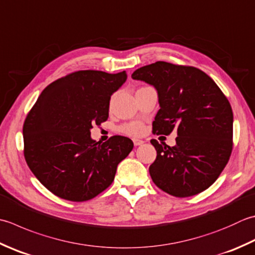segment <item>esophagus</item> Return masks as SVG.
Returning <instances> with one entry per match:
<instances>
[{"mask_svg": "<svg viewBox=\"0 0 255 255\" xmlns=\"http://www.w3.org/2000/svg\"><path fill=\"white\" fill-rule=\"evenodd\" d=\"M144 141L141 140V139H133V144L134 146H140Z\"/></svg>", "mask_w": 255, "mask_h": 255, "instance_id": "obj_1", "label": "esophagus"}]
</instances>
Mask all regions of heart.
<instances>
[{"mask_svg":"<svg viewBox=\"0 0 255 255\" xmlns=\"http://www.w3.org/2000/svg\"><path fill=\"white\" fill-rule=\"evenodd\" d=\"M121 131L128 134V136H132V137L140 136V134H142L143 132V125L138 122L125 124L121 127Z\"/></svg>","mask_w":255,"mask_h":255,"instance_id":"obj_1","label":"heart"}]
</instances>
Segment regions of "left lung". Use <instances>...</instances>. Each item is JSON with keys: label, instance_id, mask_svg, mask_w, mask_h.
Returning <instances> with one entry per match:
<instances>
[{"label": "left lung", "instance_id": "left-lung-1", "mask_svg": "<svg viewBox=\"0 0 255 255\" xmlns=\"http://www.w3.org/2000/svg\"><path fill=\"white\" fill-rule=\"evenodd\" d=\"M157 89L160 105L152 132L177 131L176 146L150 142L157 158L149 167L154 184L173 197H191L217 180L230 159L233 113L213 79L192 66L156 62L131 75Z\"/></svg>", "mask_w": 255, "mask_h": 255}]
</instances>
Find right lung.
<instances>
[{
    "label": "right lung",
    "mask_w": 255,
    "mask_h": 255,
    "mask_svg": "<svg viewBox=\"0 0 255 255\" xmlns=\"http://www.w3.org/2000/svg\"><path fill=\"white\" fill-rule=\"evenodd\" d=\"M126 72L78 71L49 84L23 126L24 157L43 186L65 200H91L111 186L118 163L132 150L130 139L91 137L93 125L106 122L111 96Z\"/></svg>",
    "instance_id": "add662e5"
}]
</instances>
